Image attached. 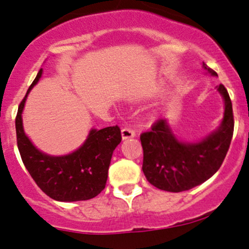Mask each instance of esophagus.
Instances as JSON below:
<instances>
[{
  "label": "esophagus",
  "mask_w": 249,
  "mask_h": 249,
  "mask_svg": "<svg viewBox=\"0 0 249 249\" xmlns=\"http://www.w3.org/2000/svg\"><path fill=\"white\" fill-rule=\"evenodd\" d=\"M135 137V130L133 128L127 126V127H124L122 130V138L123 140H126V139H131V138H134Z\"/></svg>",
  "instance_id": "1"
}]
</instances>
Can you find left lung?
Masks as SVG:
<instances>
[{"instance_id": "obj_1", "label": "left lung", "mask_w": 249, "mask_h": 249, "mask_svg": "<svg viewBox=\"0 0 249 249\" xmlns=\"http://www.w3.org/2000/svg\"><path fill=\"white\" fill-rule=\"evenodd\" d=\"M209 74L217 73L203 62ZM217 90L224 100V116L216 131L199 142H185L174 134L165 118L140 135L143 148L142 171L147 180L162 191H188L202 184L221 168L233 135V111L228 90L221 84Z\"/></svg>"}]
</instances>
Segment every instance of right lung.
Masks as SVG:
<instances>
[{"mask_svg": "<svg viewBox=\"0 0 249 249\" xmlns=\"http://www.w3.org/2000/svg\"><path fill=\"white\" fill-rule=\"evenodd\" d=\"M42 75V69L27 89L16 117L17 144L25 168L36 185L49 197L62 202L89 200L105 190L115 148L122 141L121 128H92L85 142L71 154L52 156L42 153L25 134L23 114L28 93Z\"/></svg>", "mask_w": 249, "mask_h": 249, "instance_id": "1", "label": "right lung"}]
</instances>
